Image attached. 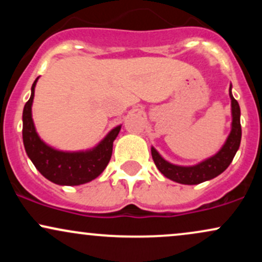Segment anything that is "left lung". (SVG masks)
<instances>
[{
	"instance_id": "1",
	"label": "left lung",
	"mask_w": 262,
	"mask_h": 262,
	"mask_svg": "<svg viewBox=\"0 0 262 262\" xmlns=\"http://www.w3.org/2000/svg\"><path fill=\"white\" fill-rule=\"evenodd\" d=\"M231 90V86H230ZM231 98V113H233V123H231V132L228 137L223 148L219 150L214 156L207 159L196 165V166H177L161 158L154 148H151L152 160L156 167L164 176L172 181L183 183V185H197L207 180H212L221 175L233 161L237 149H239L240 140H242V125H240V107L239 103L229 91Z\"/></svg>"
}]
</instances>
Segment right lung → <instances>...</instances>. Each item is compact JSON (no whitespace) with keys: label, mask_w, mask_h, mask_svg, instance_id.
Masks as SVG:
<instances>
[{"label":"right lung","mask_w":262,"mask_h":262,"mask_svg":"<svg viewBox=\"0 0 262 262\" xmlns=\"http://www.w3.org/2000/svg\"><path fill=\"white\" fill-rule=\"evenodd\" d=\"M32 86L31 98L23 110V144L27 154L34 166L45 179L56 185L77 186L92 181L106 169L112 156L113 141L121 130L116 127L95 149L85 152H64L44 144L35 132L32 119V103L34 87Z\"/></svg>","instance_id":"right-lung-1"}]
</instances>
